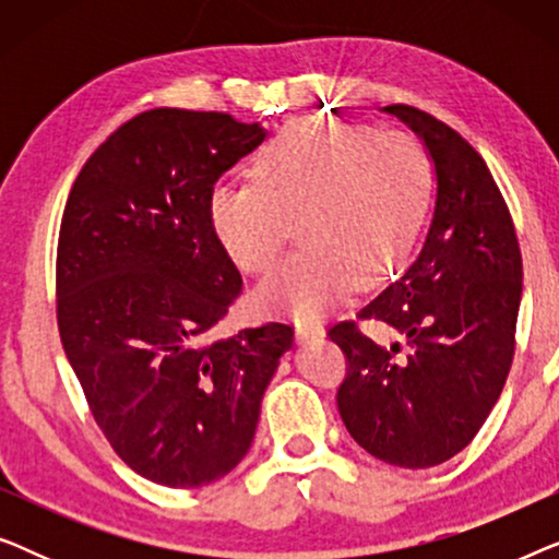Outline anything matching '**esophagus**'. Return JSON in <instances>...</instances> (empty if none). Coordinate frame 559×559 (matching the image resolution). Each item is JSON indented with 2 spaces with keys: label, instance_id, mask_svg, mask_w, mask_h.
<instances>
[{
  "label": "esophagus",
  "instance_id": "34e87169",
  "mask_svg": "<svg viewBox=\"0 0 559 559\" xmlns=\"http://www.w3.org/2000/svg\"><path fill=\"white\" fill-rule=\"evenodd\" d=\"M323 333H325L323 325L312 323V320H297V323H295V335H297V341H300V343L316 341Z\"/></svg>",
  "mask_w": 559,
  "mask_h": 559
}]
</instances>
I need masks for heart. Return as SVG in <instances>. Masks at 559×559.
Returning a JSON list of instances; mask_svg holds the SVG:
<instances>
[{
    "instance_id": "b5f03b06",
    "label": "heart",
    "mask_w": 559,
    "mask_h": 559,
    "mask_svg": "<svg viewBox=\"0 0 559 559\" xmlns=\"http://www.w3.org/2000/svg\"><path fill=\"white\" fill-rule=\"evenodd\" d=\"M254 182L211 190V226L243 272L280 262L257 289L264 312L318 318L354 287L377 282L407 257L430 193V159L400 129L300 121L274 136L251 167Z\"/></svg>"
}]
</instances>
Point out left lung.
I'll return each instance as SVG.
<instances>
[{
  "label": "left lung",
  "mask_w": 559,
  "mask_h": 559,
  "mask_svg": "<svg viewBox=\"0 0 559 559\" xmlns=\"http://www.w3.org/2000/svg\"><path fill=\"white\" fill-rule=\"evenodd\" d=\"M435 165L430 228L407 270L358 310L404 335L379 346L341 320L328 335L348 358L338 389L343 425L366 453L400 468H430L476 438L507 384L522 251L514 221L484 157L455 129L394 104Z\"/></svg>",
  "instance_id": "1"
}]
</instances>
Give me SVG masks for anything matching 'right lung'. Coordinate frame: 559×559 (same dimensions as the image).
<instances>
[{"mask_svg": "<svg viewBox=\"0 0 559 559\" xmlns=\"http://www.w3.org/2000/svg\"><path fill=\"white\" fill-rule=\"evenodd\" d=\"M264 136L221 111L136 114L88 157L60 221L66 356L114 453L159 486L198 488L241 463L293 346L287 323L216 338L241 274L209 198Z\"/></svg>", "mask_w": 559, "mask_h": 559, "instance_id": "obj_1", "label": "right lung"}]
</instances>
